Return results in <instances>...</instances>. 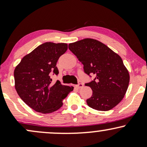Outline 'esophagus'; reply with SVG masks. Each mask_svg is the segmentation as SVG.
<instances>
[{
    "mask_svg": "<svg viewBox=\"0 0 147 147\" xmlns=\"http://www.w3.org/2000/svg\"><path fill=\"white\" fill-rule=\"evenodd\" d=\"M84 86V84H82V83H79L77 84V85L75 86V88H82Z\"/></svg>",
    "mask_w": 147,
    "mask_h": 147,
    "instance_id": "1",
    "label": "esophagus"
}]
</instances>
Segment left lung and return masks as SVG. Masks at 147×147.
I'll return each mask as SVG.
<instances>
[{"label":"left lung","instance_id":"8db88e82","mask_svg":"<svg viewBox=\"0 0 147 147\" xmlns=\"http://www.w3.org/2000/svg\"><path fill=\"white\" fill-rule=\"evenodd\" d=\"M84 65V70L95 79L85 86L91 88L92 95L87 104L97 111H107L119 104L125 95L130 76L120 57L105 44L92 38H84L68 45Z\"/></svg>","mask_w":147,"mask_h":147}]
</instances>
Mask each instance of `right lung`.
<instances>
[{"label":"right lung","mask_w":147,"mask_h":147,"mask_svg":"<svg viewBox=\"0 0 147 147\" xmlns=\"http://www.w3.org/2000/svg\"><path fill=\"white\" fill-rule=\"evenodd\" d=\"M68 50L66 43L45 42L22 59L14 70L15 88L31 109L41 113L55 112L74 88L52 84L51 74L58 75L59 58Z\"/></svg>","instance_id":"1"}]
</instances>
